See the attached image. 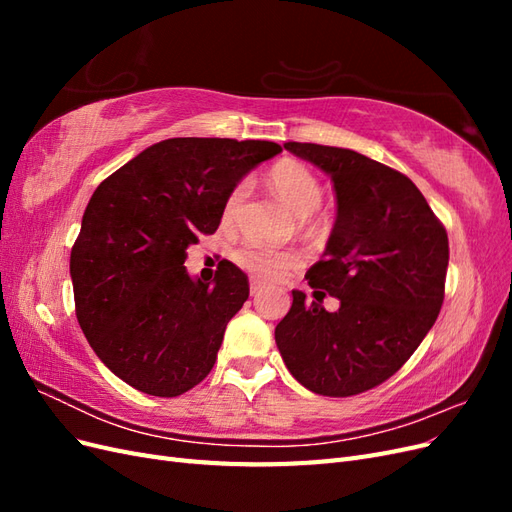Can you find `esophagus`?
<instances>
[{
    "instance_id": "esophagus-1",
    "label": "esophagus",
    "mask_w": 512,
    "mask_h": 512,
    "mask_svg": "<svg viewBox=\"0 0 512 512\" xmlns=\"http://www.w3.org/2000/svg\"><path fill=\"white\" fill-rule=\"evenodd\" d=\"M260 292H262V284L260 282H252L250 284V294H252V297H258Z\"/></svg>"
}]
</instances>
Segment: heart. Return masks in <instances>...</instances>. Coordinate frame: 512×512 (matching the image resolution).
Masks as SVG:
<instances>
[{"label": "heart", "mask_w": 512, "mask_h": 512, "mask_svg": "<svg viewBox=\"0 0 512 512\" xmlns=\"http://www.w3.org/2000/svg\"><path fill=\"white\" fill-rule=\"evenodd\" d=\"M269 183L273 192L301 218L318 211L324 198V190L318 177L301 162H280L271 168ZM247 196V181H239L230 188L224 200V220L232 222L239 213ZM235 260L241 269L252 273L260 280H277L284 273L299 265V256L294 252H275L258 243H245L235 252Z\"/></svg>", "instance_id": "heart-1"}]
</instances>
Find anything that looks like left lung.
Instances as JSON below:
<instances>
[{
  "label": "left lung",
  "instance_id": "8db88e82",
  "mask_svg": "<svg viewBox=\"0 0 512 512\" xmlns=\"http://www.w3.org/2000/svg\"><path fill=\"white\" fill-rule=\"evenodd\" d=\"M284 147L331 177L337 218L322 260L305 273L316 301L292 290L275 342L305 389L359 395L399 371L436 322L448 267L446 228L399 170L352 149ZM327 293L340 299L337 313L321 307Z\"/></svg>",
  "mask_w": 512,
  "mask_h": 512
}]
</instances>
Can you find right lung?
<instances>
[{"mask_svg": "<svg viewBox=\"0 0 512 512\" xmlns=\"http://www.w3.org/2000/svg\"><path fill=\"white\" fill-rule=\"evenodd\" d=\"M280 151L271 141L168 138L91 196L70 254L76 318L98 359L136 391L177 397L209 376L250 282L228 260L211 284L194 282L183 262L218 230L232 185Z\"/></svg>", "mask_w": 512, "mask_h": 512, "instance_id": "right-lung-1", "label": "right lung"}]
</instances>
